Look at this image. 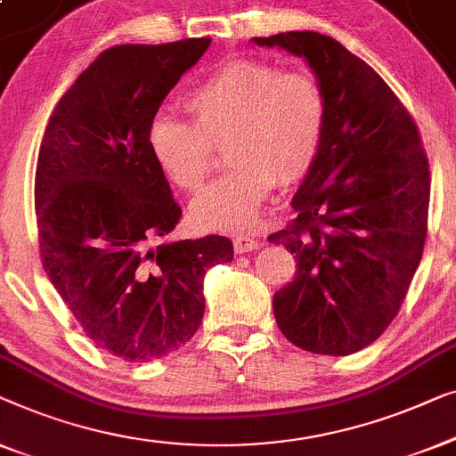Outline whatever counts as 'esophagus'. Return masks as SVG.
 <instances>
[{
	"label": "esophagus",
	"instance_id": "1",
	"mask_svg": "<svg viewBox=\"0 0 456 456\" xmlns=\"http://www.w3.org/2000/svg\"><path fill=\"white\" fill-rule=\"evenodd\" d=\"M233 248H235L237 254L254 252V249H258V240H254V237H249V235L237 233L233 237Z\"/></svg>",
	"mask_w": 456,
	"mask_h": 456
}]
</instances>
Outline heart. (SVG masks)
<instances>
[{
    "label": "heart",
    "mask_w": 456,
    "mask_h": 456,
    "mask_svg": "<svg viewBox=\"0 0 456 456\" xmlns=\"http://www.w3.org/2000/svg\"><path fill=\"white\" fill-rule=\"evenodd\" d=\"M194 124L157 113L149 151L163 175L196 191L213 167V144H225L227 175L190 207L204 231H249L274 185L304 179L316 163L326 132V99L307 72H281L256 60H233L215 69L188 97Z\"/></svg>",
    "instance_id": "obj_1"
}]
</instances>
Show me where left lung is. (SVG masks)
Wrapping results in <instances>:
<instances>
[{"mask_svg": "<svg viewBox=\"0 0 456 456\" xmlns=\"http://www.w3.org/2000/svg\"><path fill=\"white\" fill-rule=\"evenodd\" d=\"M252 43L301 57L326 99L322 149L291 198L297 219L268 237L297 258L273 297L274 320L295 347L351 355L393 322L419 266L429 204L421 138L387 82L332 37L289 30Z\"/></svg>", "mask_w": 456, "mask_h": 456, "instance_id": "obj_1", "label": "left lung"}]
</instances>
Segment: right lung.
Returning a JSON list of instances; mask_svg holds the SVG:
<instances>
[{"mask_svg":"<svg viewBox=\"0 0 456 456\" xmlns=\"http://www.w3.org/2000/svg\"><path fill=\"white\" fill-rule=\"evenodd\" d=\"M208 45L102 51L57 102L38 152L45 271L86 337L126 362L188 343L204 316L207 271L233 260L223 235L161 241L182 208L149 151L152 118Z\"/></svg>","mask_w":456,"mask_h":456,"instance_id":"obj_1","label":"right lung"}]
</instances>
